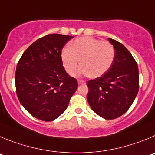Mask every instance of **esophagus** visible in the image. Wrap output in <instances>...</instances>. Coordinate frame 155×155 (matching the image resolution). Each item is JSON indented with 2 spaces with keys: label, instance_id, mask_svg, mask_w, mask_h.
I'll list each match as a JSON object with an SVG mask.
<instances>
[{
  "label": "esophagus",
  "instance_id": "34e87169",
  "mask_svg": "<svg viewBox=\"0 0 155 155\" xmlns=\"http://www.w3.org/2000/svg\"><path fill=\"white\" fill-rule=\"evenodd\" d=\"M78 83H79V85L85 84V83H86V81L82 80V79H78Z\"/></svg>",
  "mask_w": 155,
  "mask_h": 155
}]
</instances>
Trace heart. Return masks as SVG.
<instances>
[{"label":"heart","mask_w":155,"mask_h":155,"mask_svg":"<svg viewBox=\"0 0 155 155\" xmlns=\"http://www.w3.org/2000/svg\"><path fill=\"white\" fill-rule=\"evenodd\" d=\"M115 50L111 43L92 37H81L72 41L61 52L63 66L69 74L77 69L81 59L82 67L76 73L97 78L105 74L112 65Z\"/></svg>","instance_id":"obj_1"}]
</instances>
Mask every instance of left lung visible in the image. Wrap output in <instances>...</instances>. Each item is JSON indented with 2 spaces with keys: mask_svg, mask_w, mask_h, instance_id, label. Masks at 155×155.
<instances>
[{
  "mask_svg": "<svg viewBox=\"0 0 155 155\" xmlns=\"http://www.w3.org/2000/svg\"><path fill=\"white\" fill-rule=\"evenodd\" d=\"M115 50L109 70L87 82V100L97 115L106 120L117 118L127 111L139 90L138 66L126 47L109 38Z\"/></svg>",
  "mask_w": 155,
  "mask_h": 155,
  "instance_id": "1",
  "label": "left lung"
}]
</instances>
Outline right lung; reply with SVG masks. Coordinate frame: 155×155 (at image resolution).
Wrapping results in <instances>:
<instances>
[{"instance_id":"obj_1","label":"right lung","mask_w":155,"mask_h":155,"mask_svg":"<svg viewBox=\"0 0 155 155\" xmlns=\"http://www.w3.org/2000/svg\"><path fill=\"white\" fill-rule=\"evenodd\" d=\"M71 35L50 34L25 50L17 65V96L26 110L37 119L52 121L69 105L78 87L62 66L61 52Z\"/></svg>"}]
</instances>
